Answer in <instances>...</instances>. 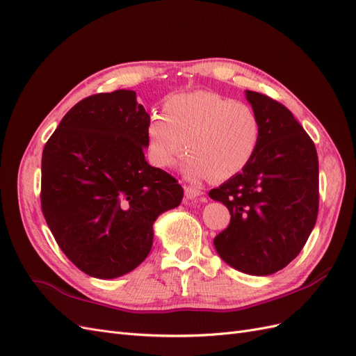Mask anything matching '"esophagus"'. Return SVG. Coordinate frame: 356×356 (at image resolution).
<instances>
[{"label":"esophagus","mask_w":356,"mask_h":356,"mask_svg":"<svg viewBox=\"0 0 356 356\" xmlns=\"http://www.w3.org/2000/svg\"><path fill=\"white\" fill-rule=\"evenodd\" d=\"M203 195V191L200 190V187L196 186H184V196L191 200V199H197Z\"/></svg>","instance_id":"obj_1"}]
</instances>
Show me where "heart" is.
Returning a JSON list of instances; mask_svg holds the SVG:
<instances>
[{"instance_id": "heart-1", "label": "heart", "mask_w": 356, "mask_h": 356, "mask_svg": "<svg viewBox=\"0 0 356 356\" xmlns=\"http://www.w3.org/2000/svg\"><path fill=\"white\" fill-rule=\"evenodd\" d=\"M163 110L165 115H152L147 127L148 154L156 166H174L188 149L187 177L225 179L252 160L260 124L248 104L197 90L169 96Z\"/></svg>"}]
</instances>
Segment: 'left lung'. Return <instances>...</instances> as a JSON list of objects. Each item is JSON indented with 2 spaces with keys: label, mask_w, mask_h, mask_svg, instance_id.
<instances>
[{
  "label": "left lung",
  "mask_w": 356,
  "mask_h": 356,
  "mask_svg": "<svg viewBox=\"0 0 356 356\" xmlns=\"http://www.w3.org/2000/svg\"><path fill=\"white\" fill-rule=\"evenodd\" d=\"M260 124L252 160L209 197L230 211V224L213 239L233 268L267 276L303 250L319 208V163L314 141L286 106L246 90Z\"/></svg>",
  "instance_id": "1"
}]
</instances>
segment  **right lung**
<instances>
[{
	"instance_id": "right-lung-1",
	"label": "right lung",
	"mask_w": 356,
	"mask_h": 356,
	"mask_svg": "<svg viewBox=\"0 0 356 356\" xmlns=\"http://www.w3.org/2000/svg\"><path fill=\"white\" fill-rule=\"evenodd\" d=\"M148 122L134 90L96 93L63 115L42 149V215L89 276L134 270L152 251L156 218L182 200L178 181L147 163Z\"/></svg>"
}]
</instances>
